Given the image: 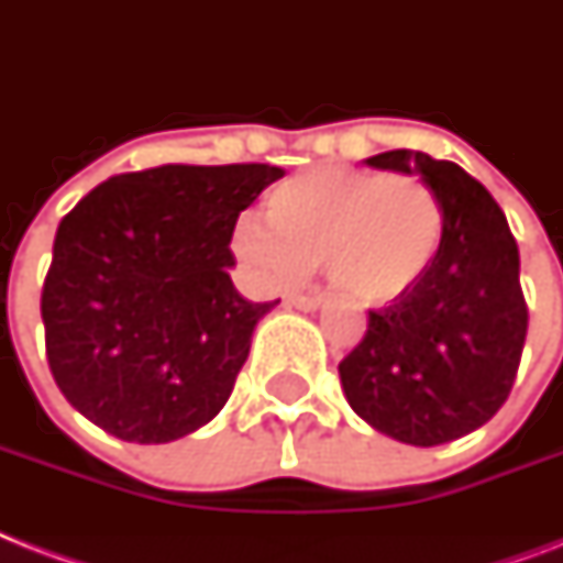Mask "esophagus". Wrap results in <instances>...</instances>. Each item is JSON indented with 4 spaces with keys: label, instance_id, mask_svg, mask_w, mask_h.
Instances as JSON below:
<instances>
[{
    "label": "esophagus",
    "instance_id": "34e87169",
    "mask_svg": "<svg viewBox=\"0 0 563 563\" xmlns=\"http://www.w3.org/2000/svg\"><path fill=\"white\" fill-rule=\"evenodd\" d=\"M289 303L298 309H318L324 303V295L321 291H309V295L298 291V295H289Z\"/></svg>",
    "mask_w": 563,
    "mask_h": 563
}]
</instances>
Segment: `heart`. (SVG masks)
Returning <instances> with one entry per match:
<instances>
[{
  "label": "heart",
  "instance_id": "1",
  "mask_svg": "<svg viewBox=\"0 0 563 563\" xmlns=\"http://www.w3.org/2000/svg\"><path fill=\"white\" fill-rule=\"evenodd\" d=\"M263 221L233 228V251L263 286H289L324 265L351 303L379 307L415 289L435 263L444 210L415 175L316 169L283 180Z\"/></svg>",
  "mask_w": 563,
  "mask_h": 563
}]
</instances>
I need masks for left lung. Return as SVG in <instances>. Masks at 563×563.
<instances>
[{
    "instance_id": "obj_1",
    "label": "left lung",
    "mask_w": 563,
    "mask_h": 563,
    "mask_svg": "<svg viewBox=\"0 0 563 563\" xmlns=\"http://www.w3.org/2000/svg\"><path fill=\"white\" fill-rule=\"evenodd\" d=\"M374 169L420 175L444 210L435 263L415 289L371 309L342 362L347 402L402 444L438 446L488 423L511 394L529 307L506 212L462 166L394 148Z\"/></svg>"
}]
</instances>
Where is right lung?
I'll list each match as a JSON object with an SVG mask.
<instances>
[{"label":"right lung","mask_w":563,"mask_h":563,"mask_svg":"<svg viewBox=\"0 0 563 563\" xmlns=\"http://www.w3.org/2000/svg\"><path fill=\"white\" fill-rule=\"evenodd\" d=\"M283 169L166 163L113 175L57 224L43 283L46 360L64 397L110 435L166 444L228 402L256 321L230 239Z\"/></svg>","instance_id":"right-lung-1"}]
</instances>
